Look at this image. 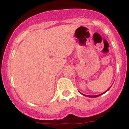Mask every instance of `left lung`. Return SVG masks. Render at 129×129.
I'll list each match as a JSON object with an SVG mask.
<instances>
[{"label": "left lung", "instance_id": "left-lung-1", "mask_svg": "<svg viewBox=\"0 0 129 129\" xmlns=\"http://www.w3.org/2000/svg\"><path fill=\"white\" fill-rule=\"evenodd\" d=\"M110 88H111V87H110L109 88V89H107V90H106V91H105V92H103V93H102V94H98V95H96V96H88V95H85V94H82V95H83V96H88V97H90V98H96V97H98V96H101V95H102V94H104V93H105V92H107L108 90H109L110 89Z\"/></svg>", "mask_w": 129, "mask_h": 129}]
</instances>
